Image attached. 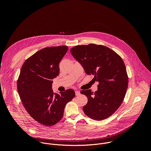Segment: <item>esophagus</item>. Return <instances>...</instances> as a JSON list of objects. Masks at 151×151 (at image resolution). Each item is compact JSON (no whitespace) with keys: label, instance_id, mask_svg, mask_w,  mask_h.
<instances>
[{"label":"esophagus","instance_id":"obj_1","mask_svg":"<svg viewBox=\"0 0 151 151\" xmlns=\"http://www.w3.org/2000/svg\"><path fill=\"white\" fill-rule=\"evenodd\" d=\"M80 91H75V94H76V96H79L80 95Z\"/></svg>","mask_w":151,"mask_h":151}]
</instances>
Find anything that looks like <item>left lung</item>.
<instances>
[{
	"label": "left lung",
	"mask_w": 151,
	"mask_h": 151,
	"mask_svg": "<svg viewBox=\"0 0 151 151\" xmlns=\"http://www.w3.org/2000/svg\"><path fill=\"white\" fill-rule=\"evenodd\" d=\"M70 52L86 73L99 82L94 93L81 91L88 98L83 107L85 114L96 121L109 118L121 106L128 88V77L122 58L109 48L94 44L75 46Z\"/></svg>",
	"instance_id": "left-lung-1"
}]
</instances>
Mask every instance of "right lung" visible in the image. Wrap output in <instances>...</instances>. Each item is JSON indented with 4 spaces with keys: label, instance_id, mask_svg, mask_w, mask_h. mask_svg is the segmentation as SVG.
Masks as SVG:
<instances>
[{
    "label": "right lung",
    "instance_id": "right-lung-1",
    "mask_svg": "<svg viewBox=\"0 0 151 151\" xmlns=\"http://www.w3.org/2000/svg\"><path fill=\"white\" fill-rule=\"evenodd\" d=\"M67 46L43 48L28 58L21 67L17 90L29 114L37 122L52 126L63 118L66 104L75 96L72 89L54 94L52 79L59 75V63Z\"/></svg>",
    "mask_w": 151,
    "mask_h": 151
}]
</instances>
